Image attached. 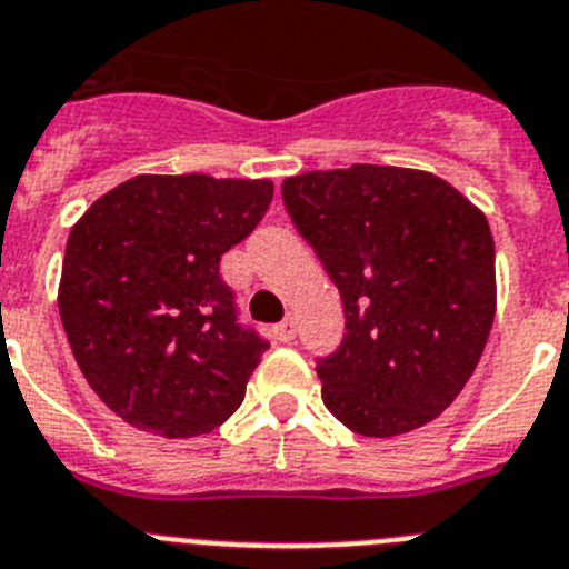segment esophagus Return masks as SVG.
I'll use <instances>...</instances> for the list:
<instances>
[{"instance_id": "1", "label": "esophagus", "mask_w": 569, "mask_h": 569, "mask_svg": "<svg viewBox=\"0 0 569 569\" xmlns=\"http://www.w3.org/2000/svg\"><path fill=\"white\" fill-rule=\"evenodd\" d=\"M295 332H298V326H295L291 318L280 320V323L274 326V338H278L280 343H291V340H295Z\"/></svg>"}]
</instances>
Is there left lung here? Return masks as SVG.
<instances>
[{"label":"left lung","instance_id":"left-lung-1","mask_svg":"<svg viewBox=\"0 0 569 569\" xmlns=\"http://www.w3.org/2000/svg\"><path fill=\"white\" fill-rule=\"evenodd\" d=\"M283 202L343 300V340L318 360L326 409L367 438L438 418L496 318L483 211L429 171L367 162L289 177Z\"/></svg>","mask_w":569,"mask_h":569}]
</instances>
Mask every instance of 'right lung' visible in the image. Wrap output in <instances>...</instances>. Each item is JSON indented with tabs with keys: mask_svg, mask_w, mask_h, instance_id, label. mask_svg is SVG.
Segmentation results:
<instances>
[{
	"mask_svg": "<svg viewBox=\"0 0 569 569\" xmlns=\"http://www.w3.org/2000/svg\"><path fill=\"white\" fill-rule=\"evenodd\" d=\"M271 180L140 174L71 229L59 318L111 412L162 438L206 435L243 403L269 349L237 320L220 257L269 211Z\"/></svg>",
	"mask_w": 569,
	"mask_h": 569,
	"instance_id": "1",
	"label": "right lung"
}]
</instances>
